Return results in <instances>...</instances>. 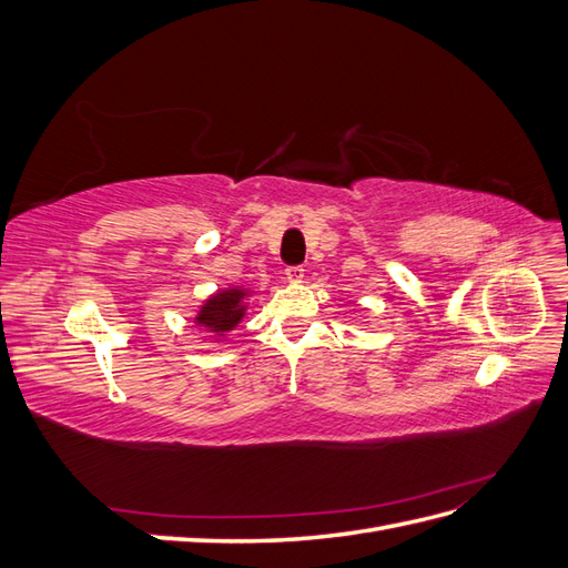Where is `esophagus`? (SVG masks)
I'll list each match as a JSON object with an SVG mask.
<instances>
[{
	"mask_svg": "<svg viewBox=\"0 0 568 568\" xmlns=\"http://www.w3.org/2000/svg\"><path fill=\"white\" fill-rule=\"evenodd\" d=\"M303 274H305V270H303L301 265L286 267V280H288L291 284H298V282H303Z\"/></svg>",
	"mask_w": 568,
	"mask_h": 568,
	"instance_id": "esophagus-1",
	"label": "esophagus"
}]
</instances>
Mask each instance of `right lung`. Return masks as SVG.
<instances>
[{
  "mask_svg": "<svg viewBox=\"0 0 568 568\" xmlns=\"http://www.w3.org/2000/svg\"><path fill=\"white\" fill-rule=\"evenodd\" d=\"M251 296V291L242 286H230V288H220L213 296L203 301L199 307V313L194 317L196 326H203L205 332H213L217 338L232 332L234 326L244 320L246 315V298Z\"/></svg>",
  "mask_w": 568,
  "mask_h": 568,
  "instance_id": "right-lung-1",
  "label": "right lung"
}]
</instances>
